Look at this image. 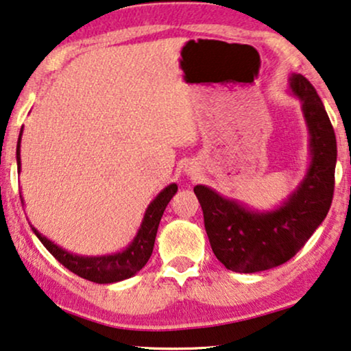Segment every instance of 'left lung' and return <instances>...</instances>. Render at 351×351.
I'll return each mask as SVG.
<instances>
[{
	"label": "left lung",
	"instance_id": "left-lung-1",
	"mask_svg": "<svg viewBox=\"0 0 351 351\" xmlns=\"http://www.w3.org/2000/svg\"><path fill=\"white\" fill-rule=\"evenodd\" d=\"M289 86L300 99L310 132L311 162L305 179L282 206L257 213L204 185L195 186L204 228L215 257L228 270H270L295 256L329 213L334 196L337 142L318 93L305 76L292 73Z\"/></svg>",
	"mask_w": 351,
	"mask_h": 351
}]
</instances>
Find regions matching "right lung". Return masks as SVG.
<instances>
[{
	"label": "right lung",
	"mask_w": 351,
	"mask_h": 351,
	"mask_svg": "<svg viewBox=\"0 0 351 351\" xmlns=\"http://www.w3.org/2000/svg\"><path fill=\"white\" fill-rule=\"evenodd\" d=\"M22 136V129H21ZM21 136L17 141V169L21 172ZM177 193V185L171 184L167 185L155 199L152 201L143 215L142 225L138 228L136 238L132 239V243L124 249L121 252L112 254V256H100V257H84V256H76V254L66 252L65 249H62L49 241L46 237L38 232L36 228L32 230L35 232L38 239L45 244V247L59 261L65 268H69L70 271H73L75 275H78L84 280L99 282V285H110V282H117L128 280L136 275L137 271H141L145 263L150 258L153 252V246H155V238L158 232V225L162 217L167 203H169L172 196Z\"/></svg>",
	"instance_id": "obj_1"
}]
</instances>
